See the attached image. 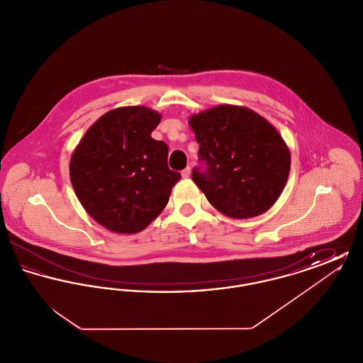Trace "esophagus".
Wrapping results in <instances>:
<instances>
[{
	"label": "esophagus",
	"instance_id": "34e87169",
	"mask_svg": "<svg viewBox=\"0 0 363 363\" xmlns=\"http://www.w3.org/2000/svg\"><path fill=\"white\" fill-rule=\"evenodd\" d=\"M181 175H182V178H189L190 167H186V169H184V170H182V172H181Z\"/></svg>",
	"mask_w": 363,
	"mask_h": 363
}]
</instances>
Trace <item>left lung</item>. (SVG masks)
Wrapping results in <instances>:
<instances>
[{
    "label": "left lung",
    "instance_id": "8db88e82",
    "mask_svg": "<svg viewBox=\"0 0 363 363\" xmlns=\"http://www.w3.org/2000/svg\"><path fill=\"white\" fill-rule=\"evenodd\" d=\"M200 144L191 179L211 206L234 219L255 218L277 203L291 155L277 129L253 110L219 104L189 120Z\"/></svg>",
    "mask_w": 363,
    "mask_h": 363
}]
</instances>
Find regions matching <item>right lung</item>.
<instances>
[{"instance_id": "add662e5", "label": "right lung", "mask_w": 363, "mask_h": 363, "mask_svg": "<svg viewBox=\"0 0 363 363\" xmlns=\"http://www.w3.org/2000/svg\"><path fill=\"white\" fill-rule=\"evenodd\" d=\"M162 116L145 106L107 111L70 157V182L88 215L107 230L135 234L164 209L181 174L169 147L151 138Z\"/></svg>"}]
</instances>
